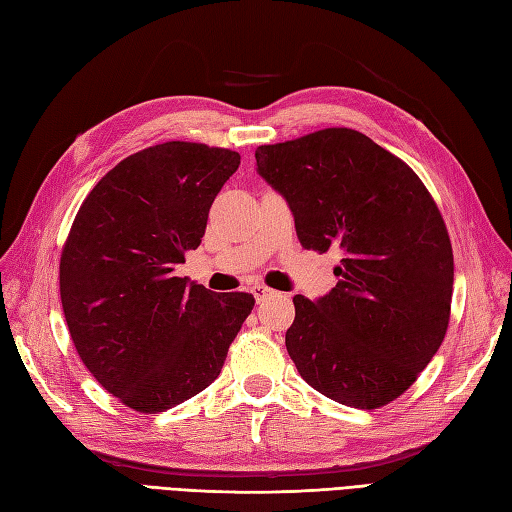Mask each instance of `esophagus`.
<instances>
[{
	"instance_id": "1",
	"label": "esophagus",
	"mask_w": 512,
	"mask_h": 512,
	"mask_svg": "<svg viewBox=\"0 0 512 512\" xmlns=\"http://www.w3.org/2000/svg\"><path fill=\"white\" fill-rule=\"evenodd\" d=\"M251 292H253V296H255L257 303H261V300H266L268 296H272V294H274V292L270 290V287H266V285H253V287H251Z\"/></svg>"
}]
</instances>
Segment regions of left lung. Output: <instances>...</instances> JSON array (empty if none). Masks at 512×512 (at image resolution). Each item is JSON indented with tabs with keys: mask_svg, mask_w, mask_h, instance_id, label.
I'll return each mask as SVG.
<instances>
[{
	"mask_svg": "<svg viewBox=\"0 0 512 512\" xmlns=\"http://www.w3.org/2000/svg\"><path fill=\"white\" fill-rule=\"evenodd\" d=\"M255 160L303 248L342 253L329 294L294 296L287 352L326 398L381 409L417 381L450 324L454 255L435 199L409 164L348 127L261 144Z\"/></svg>",
	"mask_w": 512,
	"mask_h": 512,
	"instance_id": "left-lung-1",
	"label": "left lung"
}]
</instances>
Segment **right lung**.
<instances>
[{"label": "right lung", "mask_w": 512, "mask_h": 512, "mask_svg": "<svg viewBox=\"0 0 512 512\" xmlns=\"http://www.w3.org/2000/svg\"><path fill=\"white\" fill-rule=\"evenodd\" d=\"M240 153L170 140L125 157L84 199L60 255L73 346L97 383L138 413L212 385L253 294L175 277Z\"/></svg>", "instance_id": "right-lung-1"}]
</instances>
